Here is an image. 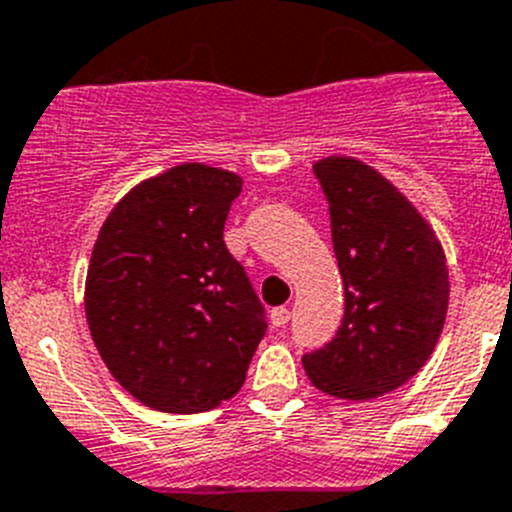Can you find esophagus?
I'll return each mask as SVG.
<instances>
[{
  "instance_id": "esophagus-1",
  "label": "esophagus",
  "mask_w": 512,
  "mask_h": 512,
  "mask_svg": "<svg viewBox=\"0 0 512 512\" xmlns=\"http://www.w3.org/2000/svg\"><path fill=\"white\" fill-rule=\"evenodd\" d=\"M288 321H290V308L288 306L273 308V313H270V324H273L275 329H283Z\"/></svg>"
}]
</instances>
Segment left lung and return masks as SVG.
<instances>
[{"label":"left lung","instance_id":"8db88e82","mask_svg":"<svg viewBox=\"0 0 512 512\" xmlns=\"http://www.w3.org/2000/svg\"><path fill=\"white\" fill-rule=\"evenodd\" d=\"M329 201L344 280V319L326 347L303 354L326 395L370 400L411 380L434 352L449 306V270L434 229L375 168L354 158L313 165Z\"/></svg>","mask_w":512,"mask_h":512}]
</instances>
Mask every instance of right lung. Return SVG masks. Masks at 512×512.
I'll list each match as a JSON object with an SVG mask.
<instances>
[{
  "label": "right lung",
  "mask_w": 512,
  "mask_h": 512,
  "mask_svg": "<svg viewBox=\"0 0 512 512\" xmlns=\"http://www.w3.org/2000/svg\"><path fill=\"white\" fill-rule=\"evenodd\" d=\"M242 178L183 163L107 216L86 275V321L104 365L163 413L211 411L239 393L265 308L224 245Z\"/></svg>",
  "instance_id": "1"
}]
</instances>
